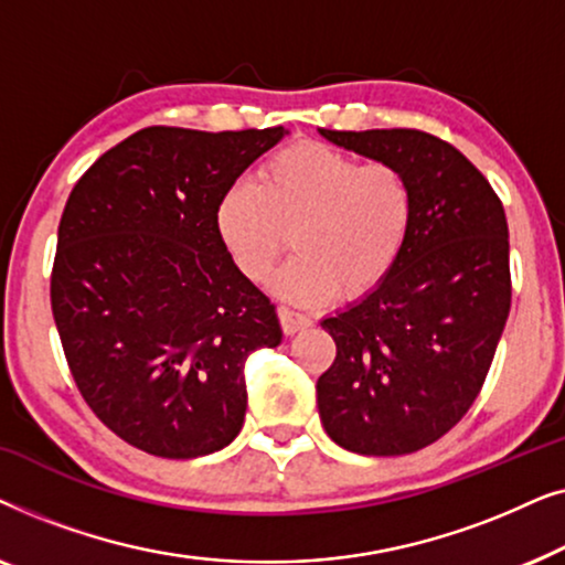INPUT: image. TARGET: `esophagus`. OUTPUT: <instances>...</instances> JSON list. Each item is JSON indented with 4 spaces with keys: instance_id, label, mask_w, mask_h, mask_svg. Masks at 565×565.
Returning <instances> with one entry per match:
<instances>
[{
    "instance_id": "1",
    "label": "esophagus",
    "mask_w": 565,
    "mask_h": 565,
    "mask_svg": "<svg viewBox=\"0 0 565 565\" xmlns=\"http://www.w3.org/2000/svg\"><path fill=\"white\" fill-rule=\"evenodd\" d=\"M277 316H280V327H282V331L288 337L298 334V331H303V329L311 327V319H308V316L290 311V308H280V311H277Z\"/></svg>"
}]
</instances>
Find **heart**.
I'll return each mask as SVG.
<instances>
[{
	"instance_id": "obj_1",
	"label": "heart",
	"mask_w": 565,
	"mask_h": 565,
	"mask_svg": "<svg viewBox=\"0 0 565 565\" xmlns=\"http://www.w3.org/2000/svg\"><path fill=\"white\" fill-rule=\"evenodd\" d=\"M215 234L242 275L262 282L296 231L298 257L273 277L292 306H323L339 292L377 288L404 252L414 192L388 161H362L327 143H296L269 157L257 182H236L215 205Z\"/></svg>"
}]
</instances>
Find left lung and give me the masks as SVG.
Here are the masks:
<instances>
[{
	"label": "left lung",
	"mask_w": 565,
	"mask_h": 565,
	"mask_svg": "<svg viewBox=\"0 0 565 565\" xmlns=\"http://www.w3.org/2000/svg\"><path fill=\"white\" fill-rule=\"evenodd\" d=\"M319 134L398 167L414 192L412 231L385 280L321 321L337 344L316 383L321 424L350 452H416L473 406L504 331V205L452 143L424 130Z\"/></svg>",
	"instance_id": "1"
}]
</instances>
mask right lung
Returning a JSON list of instances; mask_svg holds the SVG:
<instances>
[{
	"mask_svg": "<svg viewBox=\"0 0 565 565\" xmlns=\"http://www.w3.org/2000/svg\"><path fill=\"white\" fill-rule=\"evenodd\" d=\"M288 134L151 126L105 151L58 223L51 308L97 419L157 458L234 443L246 358L282 339L275 306L215 234V205Z\"/></svg>",
	"mask_w": 565,
	"mask_h": 565,
	"instance_id": "add662e5",
	"label": "right lung"
}]
</instances>
